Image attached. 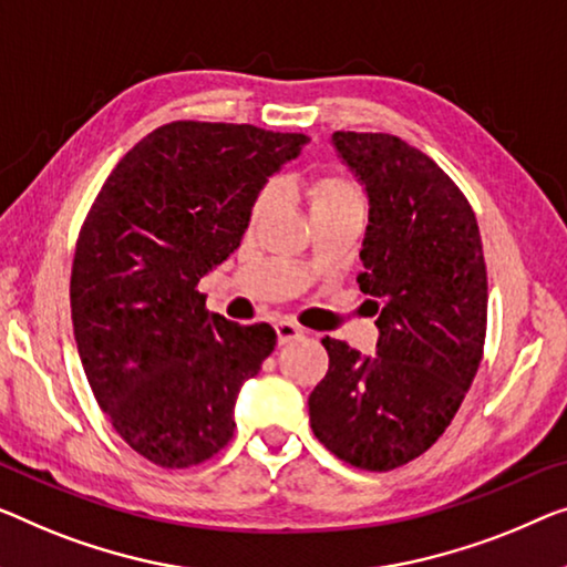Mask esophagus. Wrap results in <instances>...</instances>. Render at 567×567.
<instances>
[{"mask_svg":"<svg viewBox=\"0 0 567 567\" xmlns=\"http://www.w3.org/2000/svg\"><path fill=\"white\" fill-rule=\"evenodd\" d=\"M275 331H277V341H280V346H287V343L298 341V338L306 336V331H302V328H298L295 323H287V320H282V323H277Z\"/></svg>","mask_w":567,"mask_h":567,"instance_id":"esophagus-1","label":"esophagus"}]
</instances>
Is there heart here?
<instances>
[{"label": "heart", "mask_w": 567, "mask_h": 567, "mask_svg": "<svg viewBox=\"0 0 567 567\" xmlns=\"http://www.w3.org/2000/svg\"><path fill=\"white\" fill-rule=\"evenodd\" d=\"M306 196L310 203V214L312 216H323V214H336V210H351V208H361V193L357 185H353L349 177L343 175H318L312 177L306 188ZM277 190L275 185H269L259 193V198L255 203V218L265 216L269 208L275 206Z\"/></svg>", "instance_id": "1"}]
</instances>
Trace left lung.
I'll list each match as a JSON object with an SVG mask.
<instances>
[{
  "label": "left lung",
  "instance_id": "8db88e82",
  "mask_svg": "<svg viewBox=\"0 0 567 567\" xmlns=\"http://www.w3.org/2000/svg\"><path fill=\"white\" fill-rule=\"evenodd\" d=\"M361 183L369 226L357 282L379 312L377 353L323 338L328 374L310 427L338 458L392 471L451 425L476 377L486 336V265L476 216L427 155L392 134L333 132Z\"/></svg>",
  "mask_w": 567,
  "mask_h": 567
}]
</instances>
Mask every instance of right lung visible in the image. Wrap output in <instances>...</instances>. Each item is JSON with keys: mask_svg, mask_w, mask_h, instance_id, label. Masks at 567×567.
<instances>
[{"mask_svg": "<svg viewBox=\"0 0 567 567\" xmlns=\"http://www.w3.org/2000/svg\"><path fill=\"white\" fill-rule=\"evenodd\" d=\"M306 134L173 122L120 159L91 206L71 272L73 336L122 441L188 468L234 435V404L277 333L206 310L200 277L229 259L269 177Z\"/></svg>", "mask_w": 567, "mask_h": 567, "instance_id": "right-lung-1", "label": "right lung"}]
</instances>
